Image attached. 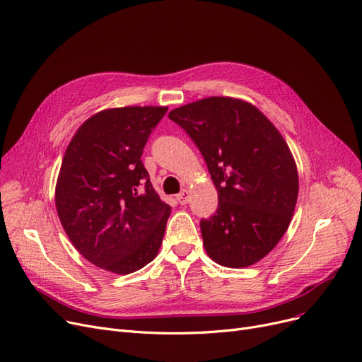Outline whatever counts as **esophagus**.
Instances as JSON below:
<instances>
[{
  "label": "esophagus",
  "instance_id": "esophagus-1",
  "mask_svg": "<svg viewBox=\"0 0 362 362\" xmlns=\"http://www.w3.org/2000/svg\"><path fill=\"white\" fill-rule=\"evenodd\" d=\"M176 199L179 201V204H182V206H185V204H187V201H189V192H187L186 189L180 191V194L176 195Z\"/></svg>",
  "mask_w": 362,
  "mask_h": 362
}]
</instances>
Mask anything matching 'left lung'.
I'll use <instances>...</instances> for the list:
<instances>
[{"label":"left lung","mask_w":362,"mask_h":362,"mask_svg":"<svg viewBox=\"0 0 362 362\" xmlns=\"http://www.w3.org/2000/svg\"><path fill=\"white\" fill-rule=\"evenodd\" d=\"M206 160L218 207L201 220L207 255L247 268L269 255L290 226L298 194L293 153L275 125L245 100L214 96L173 109Z\"/></svg>","instance_id":"left-lung-1"}]
</instances>
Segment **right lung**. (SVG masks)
Segmentation results:
<instances>
[{"mask_svg":"<svg viewBox=\"0 0 362 362\" xmlns=\"http://www.w3.org/2000/svg\"><path fill=\"white\" fill-rule=\"evenodd\" d=\"M167 109H103L80 125L62 160L60 223L78 253L105 271L127 275L158 255L171 209L140 156Z\"/></svg>","mask_w":362,"mask_h":362,"instance_id":"obj_1","label":"right lung"}]
</instances>
